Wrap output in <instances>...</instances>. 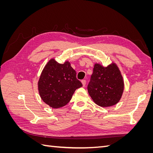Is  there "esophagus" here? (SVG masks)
I'll use <instances>...</instances> for the list:
<instances>
[{
  "label": "esophagus",
  "mask_w": 153,
  "mask_h": 153,
  "mask_svg": "<svg viewBox=\"0 0 153 153\" xmlns=\"http://www.w3.org/2000/svg\"><path fill=\"white\" fill-rule=\"evenodd\" d=\"M82 84H83V86H85V84H86V80H82Z\"/></svg>",
  "instance_id": "34e87169"
}]
</instances>
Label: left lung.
I'll list each match as a JSON object with an SVG mask.
<instances>
[{"label":"left lung","instance_id":"8db88e82","mask_svg":"<svg viewBox=\"0 0 153 153\" xmlns=\"http://www.w3.org/2000/svg\"><path fill=\"white\" fill-rule=\"evenodd\" d=\"M87 90L95 103L100 106L108 107L117 103L124 90L123 79L117 66L115 64L107 67L96 64Z\"/></svg>","mask_w":153,"mask_h":153}]
</instances>
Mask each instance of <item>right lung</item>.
Listing matches in <instances>:
<instances>
[{
    "label": "right lung",
    "mask_w": 153,
    "mask_h": 153,
    "mask_svg": "<svg viewBox=\"0 0 153 153\" xmlns=\"http://www.w3.org/2000/svg\"><path fill=\"white\" fill-rule=\"evenodd\" d=\"M82 86L69 62L59 64L51 59L44 68L38 82L41 99L53 108L65 106L78 88Z\"/></svg>",
    "instance_id": "1"
}]
</instances>
